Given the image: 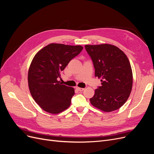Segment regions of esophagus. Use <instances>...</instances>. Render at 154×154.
<instances>
[{
  "mask_svg": "<svg viewBox=\"0 0 154 154\" xmlns=\"http://www.w3.org/2000/svg\"><path fill=\"white\" fill-rule=\"evenodd\" d=\"M76 88L78 91H83V90H84V88H80V87H76Z\"/></svg>",
  "mask_w": 154,
  "mask_h": 154,
  "instance_id": "34e87169",
  "label": "esophagus"
}]
</instances>
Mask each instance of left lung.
<instances>
[{
    "label": "left lung",
    "instance_id": "obj_1",
    "mask_svg": "<svg viewBox=\"0 0 154 154\" xmlns=\"http://www.w3.org/2000/svg\"><path fill=\"white\" fill-rule=\"evenodd\" d=\"M95 69V76L101 86L90 99L96 108L106 112L119 109L127 101L132 91L133 75L128 58L114 45H85Z\"/></svg>",
    "mask_w": 154,
    "mask_h": 154
}]
</instances>
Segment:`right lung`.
I'll return each mask as SVG.
<instances>
[{"instance_id":"1","label":"right lung","mask_w":154,"mask_h":154,"mask_svg":"<svg viewBox=\"0 0 154 154\" xmlns=\"http://www.w3.org/2000/svg\"><path fill=\"white\" fill-rule=\"evenodd\" d=\"M82 49L81 45L53 43L40 49L32 60L27 75L29 91L44 111L57 114L71 105L74 88L62 85L58 78Z\"/></svg>"}]
</instances>
